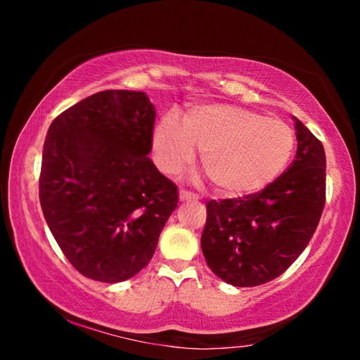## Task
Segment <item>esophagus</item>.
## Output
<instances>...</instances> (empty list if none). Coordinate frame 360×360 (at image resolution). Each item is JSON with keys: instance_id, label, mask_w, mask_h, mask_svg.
<instances>
[{"instance_id": "esophagus-1", "label": "esophagus", "mask_w": 360, "mask_h": 360, "mask_svg": "<svg viewBox=\"0 0 360 360\" xmlns=\"http://www.w3.org/2000/svg\"><path fill=\"white\" fill-rule=\"evenodd\" d=\"M198 195L193 192H188L186 188H179V200L181 202H187V200H197Z\"/></svg>"}]
</instances>
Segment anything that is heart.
<instances>
[{
    "label": "heart",
    "mask_w": 360,
    "mask_h": 360,
    "mask_svg": "<svg viewBox=\"0 0 360 360\" xmlns=\"http://www.w3.org/2000/svg\"><path fill=\"white\" fill-rule=\"evenodd\" d=\"M202 149V165L219 192L243 197L264 191L283 174L295 149L285 122L235 105H198L184 122L173 112L158 120L152 150L158 168L178 173Z\"/></svg>",
    "instance_id": "1"
}]
</instances>
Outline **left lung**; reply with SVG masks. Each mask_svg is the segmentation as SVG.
<instances>
[{"label": "left lung", "mask_w": 360, "mask_h": 360, "mask_svg": "<svg viewBox=\"0 0 360 360\" xmlns=\"http://www.w3.org/2000/svg\"><path fill=\"white\" fill-rule=\"evenodd\" d=\"M294 120L295 160L276 181L243 198L206 203V264L236 288H254L283 275L308 246L324 210V148L300 120Z\"/></svg>", "instance_id": "left-lung-1"}]
</instances>
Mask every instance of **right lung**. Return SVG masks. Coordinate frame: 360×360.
<instances>
[{
	"label": "right lung",
	"instance_id": "add662e5",
	"mask_svg": "<svg viewBox=\"0 0 360 360\" xmlns=\"http://www.w3.org/2000/svg\"><path fill=\"white\" fill-rule=\"evenodd\" d=\"M154 122L144 92L103 90L49 127L42 214L70 264L95 281L120 283L141 271L178 206V187L148 157Z\"/></svg>",
	"mask_w": 360,
	"mask_h": 360
}]
</instances>
